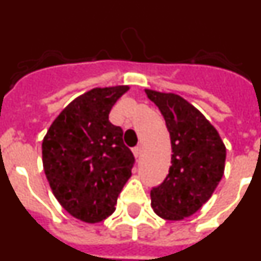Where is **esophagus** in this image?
Instances as JSON below:
<instances>
[{
  "label": "esophagus",
  "mask_w": 261,
  "mask_h": 261,
  "mask_svg": "<svg viewBox=\"0 0 261 261\" xmlns=\"http://www.w3.org/2000/svg\"><path fill=\"white\" fill-rule=\"evenodd\" d=\"M132 151H133V155H135L136 158H138V156H140V154H141V147H140V146L133 147Z\"/></svg>",
  "instance_id": "obj_1"
}]
</instances>
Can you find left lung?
<instances>
[{"label": "left lung", "instance_id": "obj_1", "mask_svg": "<svg viewBox=\"0 0 261 261\" xmlns=\"http://www.w3.org/2000/svg\"><path fill=\"white\" fill-rule=\"evenodd\" d=\"M165 117L171 138L168 175L150 191L159 217L179 221L195 214L211 199L223 176L226 147L199 110L176 94L145 90Z\"/></svg>", "mask_w": 261, "mask_h": 261}]
</instances>
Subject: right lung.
<instances>
[{
    "label": "right lung",
    "instance_id": "add662e5",
    "mask_svg": "<svg viewBox=\"0 0 261 261\" xmlns=\"http://www.w3.org/2000/svg\"><path fill=\"white\" fill-rule=\"evenodd\" d=\"M128 86L96 87L62 110L43 140V166L61 206L78 220L96 223L115 212L135 165L123 129L108 120Z\"/></svg>",
    "mask_w": 261,
    "mask_h": 261
}]
</instances>
